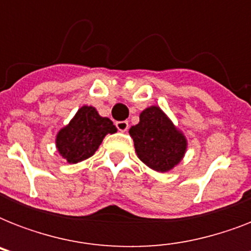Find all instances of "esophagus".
Listing matches in <instances>:
<instances>
[{"mask_svg": "<svg viewBox=\"0 0 251 251\" xmlns=\"http://www.w3.org/2000/svg\"><path fill=\"white\" fill-rule=\"evenodd\" d=\"M116 127H117L120 131H126L129 129V122L127 121H117L116 122Z\"/></svg>", "mask_w": 251, "mask_h": 251, "instance_id": "34e87169", "label": "esophagus"}]
</instances>
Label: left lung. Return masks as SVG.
I'll return each instance as SVG.
<instances>
[{
  "label": "left lung",
  "mask_w": 251,
  "mask_h": 251,
  "mask_svg": "<svg viewBox=\"0 0 251 251\" xmlns=\"http://www.w3.org/2000/svg\"><path fill=\"white\" fill-rule=\"evenodd\" d=\"M138 157L153 171L168 172L186 151V138L159 106H150L139 116V124L129 130Z\"/></svg>",
  "instance_id": "8db88e82"
}]
</instances>
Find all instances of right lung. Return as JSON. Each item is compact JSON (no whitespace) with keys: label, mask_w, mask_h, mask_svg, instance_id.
<instances>
[{"label":"right lung","mask_w":251,"mask_h":251,"mask_svg":"<svg viewBox=\"0 0 251 251\" xmlns=\"http://www.w3.org/2000/svg\"><path fill=\"white\" fill-rule=\"evenodd\" d=\"M117 131L109 118L101 117L94 106H82L70 124L57 134L56 146L69 163H79L92 156L106 134Z\"/></svg>","instance_id":"1"}]
</instances>
